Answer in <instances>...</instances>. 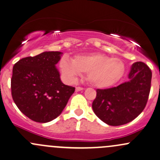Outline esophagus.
<instances>
[{
    "label": "esophagus",
    "instance_id": "34e87169",
    "mask_svg": "<svg viewBox=\"0 0 160 160\" xmlns=\"http://www.w3.org/2000/svg\"><path fill=\"white\" fill-rule=\"evenodd\" d=\"M75 90H76V91L78 92V91H81V90H83V88H82V87H76Z\"/></svg>",
    "mask_w": 160,
    "mask_h": 160
}]
</instances>
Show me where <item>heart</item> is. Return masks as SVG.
Listing matches in <instances>:
<instances>
[{
  "label": "heart",
  "mask_w": 160,
  "mask_h": 160,
  "mask_svg": "<svg viewBox=\"0 0 160 160\" xmlns=\"http://www.w3.org/2000/svg\"><path fill=\"white\" fill-rule=\"evenodd\" d=\"M60 68L65 78L74 82L82 73H87V81L97 88H107L116 84L125 72L123 62L100 53L77 55L73 60L63 58Z\"/></svg>",
  "instance_id": "obj_1"
}]
</instances>
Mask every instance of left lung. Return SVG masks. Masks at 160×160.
Returning <instances> with one entry per match:
<instances>
[{
	"mask_svg": "<svg viewBox=\"0 0 160 160\" xmlns=\"http://www.w3.org/2000/svg\"><path fill=\"white\" fill-rule=\"evenodd\" d=\"M128 81L116 87L97 90L94 113L110 126H121L137 118L145 108L151 87L152 72L142 62L132 65Z\"/></svg>",
	"mask_w": 160,
	"mask_h": 160,
	"instance_id": "left-lung-1",
	"label": "left lung"
}]
</instances>
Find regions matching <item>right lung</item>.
<instances>
[{
    "label": "right lung",
    "instance_id": "obj_1",
    "mask_svg": "<svg viewBox=\"0 0 160 160\" xmlns=\"http://www.w3.org/2000/svg\"><path fill=\"white\" fill-rule=\"evenodd\" d=\"M62 53L45 51L22 58L13 67V101L26 117L35 122H48L56 119L75 91L74 87L62 83L56 67Z\"/></svg>",
    "mask_w": 160,
    "mask_h": 160
}]
</instances>
